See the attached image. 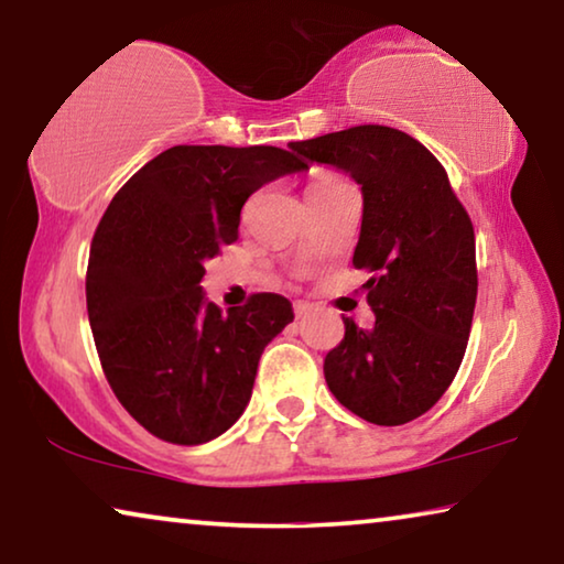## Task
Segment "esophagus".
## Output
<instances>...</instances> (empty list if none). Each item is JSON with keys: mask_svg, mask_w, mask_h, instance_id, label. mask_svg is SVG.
Returning <instances> with one entry per match:
<instances>
[{"mask_svg": "<svg viewBox=\"0 0 564 564\" xmlns=\"http://www.w3.org/2000/svg\"><path fill=\"white\" fill-rule=\"evenodd\" d=\"M293 308H296L299 318H304V316L311 314V311H314V304H306V301H296V306H293Z\"/></svg>", "mask_w": 564, "mask_h": 564, "instance_id": "1", "label": "esophagus"}]
</instances>
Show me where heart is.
Returning <instances> with one entry per match:
<instances>
[{
	"mask_svg": "<svg viewBox=\"0 0 564 564\" xmlns=\"http://www.w3.org/2000/svg\"><path fill=\"white\" fill-rule=\"evenodd\" d=\"M339 184H347V182H344L341 176H336V174H318V176H314V180H311L306 195H311V192L334 189V187H339Z\"/></svg>",
	"mask_w": 564,
	"mask_h": 564,
	"instance_id": "b5f03b06",
	"label": "heart"
}]
</instances>
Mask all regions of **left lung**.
Wrapping results in <instances>:
<instances>
[{"label": "left lung", "mask_w": 564, "mask_h": 564, "mask_svg": "<svg viewBox=\"0 0 564 564\" xmlns=\"http://www.w3.org/2000/svg\"><path fill=\"white\" fill-rule=\"evenodd\" d=\"M362 187L355 265L375 324L344 318L324 359L334 398L375 425H402L443 398L464 359L476 306V238L431 151L390 126H355L289 144Z\"/></svg>", "instance_id": "8db88e82"}]
</instances>
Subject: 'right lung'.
Listing matches in <instances>:
<instances>
[{"label":"right lung","mask_w":564,"mask_h":564,"mask_svg":"<svg viewBox=\"0 0 564 564\" xmlns=\"http://www.w3.org/2000/svg\"><path fill=\"white\" fill-rule=\"evenodd\" d=\"M306 170L279 147H172L116 192L98 223L88 322L116 398L156 438L207 443L250 402L260 355L293 322L291 301L256 293L223 314L199 281L238 240L246 199Z\"/></svg>","instance_id":"1"}]
</instances>
